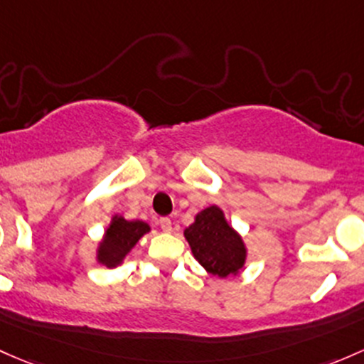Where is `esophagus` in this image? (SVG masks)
<instances>
[{
	"instance_id": "obj_1",
	"label": "esophagus",
	"mask_w": 364,
	"mask_h": 364,
	"mask_svg": "<svg viewBox=\"0 0 364 364\" xmlns=\"http://www.w3.org/2000/svg\"><path fill=\"white\" fill-rule=\"evenodd\" d=\"M160 227H162L164 232H172V221L169 218H160Z\"/></svg>"
}]
</instances>
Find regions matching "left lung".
<instances>
[{
	"label": "left lung",
	"mask_w": 364,
	"mask_h": 364,
	"mask_svg": "<svg viewBox=\"0 0 364 364\" xmlns=\"http://www.w3.org/2000/svg\"><path fill=\"white\" fill-rule=\"evenodd\" d=\"M193 258L220 279L235 277L244 269L247 247L242 235L228 223L223 209L209 205L195 214L193 223L183 232Z\"/></svg>",
	"instance_id": "left-lung-1"
}]
</instances>
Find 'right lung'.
Here are the masks:
<instances>
[{"mask_svg":"<svg viewBox=\"0 0 364 364\" xmlns=\"http://www.w3.org/2000/svg\"><path fill=\"white\" fill-rule=\"evenodd\" d=\"M151 230L146 221L125 220L122 214H113L102 239L95 247V262L106 269L122 265L143 235Z\"/></svg>","mask_w":364,"mask_h":364,"instance_id":"obj_1","label":"right lung"}]
</instances>
